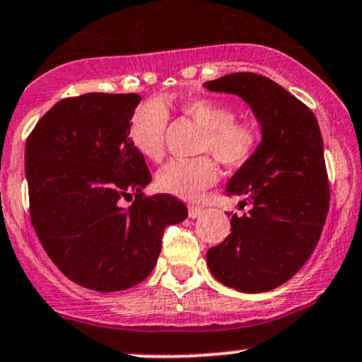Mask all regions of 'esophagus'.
I'll return each mask as SVG.
<instances>
[{
  "instance_id": "obj_1",
  "label": "esophagus",
  "mask_w": 362,
  "mask_h": 362,
  "mask_svg": "<svg viewBox=\"0 0 362 362\" xmlns=\"http://www.w3.org/2000/svg\"><path fill=\"white\" fill-rule=\"evenodd\" d=\"M203 214V206H198V205H192L188 209V215L192 218H197V217H200V215Z\"/></svg>"
}]
</instances>
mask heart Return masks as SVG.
I'll list each match as a JSON object with an SVG mask.
<instances>
[{"mask_svg":"<svg viewBox=\"0 0 362 362\" xmlns=\"http://www.w3.org/2000/svg\"><path fill=\"white\" fill-rule=\"evenodd\" d=\"M176 109L203 129L198 152H210L227 168H239L257 153L262 138L258 124L246 117H235L229 104L197 97L181 100ZM168 121V109L159 100L141 104L133 115L129 138L136 152L147 160H159L164 153ZM215 181L217 165L209 157L170 160L156 176L159 189L182 200H197Z\"/></svg>","mask_w":362,"mask_h":362,"instance_id":"b5f03b06","label":"heart"}]
</instances>
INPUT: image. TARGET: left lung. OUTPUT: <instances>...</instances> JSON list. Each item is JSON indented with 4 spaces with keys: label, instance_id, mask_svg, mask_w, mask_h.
<instances>
[{
    "label": "left lung",
    "instance_id": "8db88e82",
    "mask_svg": "<svg viewBox=\"0 0 362 362\" xmlns=\"http://www.w3.org/2000/svg\"><path fill=\"white\" fill-rule=\"evenodd\" d=\"M250 104L263 140L230 177L227 197L251 209L230 218V234L206 251L218 282L241 292H265L296 275L318 245L330 203L323 138L306 104L274 80L233 73L206 82Z\"/></svg>",
    "mask_w": 362,
    "mask_h": 362
}]
</instances>
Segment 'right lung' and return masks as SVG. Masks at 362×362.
Returning a JSON list of instances; mask_svg holds the SVG:
<instances>
[{"label": "right lung", "mask_w": 362, "mask_h": 362, "mask_svg": "<svg viewBox=\"0 0 362 362\" xmlns=\"http://www.w3.org/2000/svg\"><path fill=\"white\" fill-rule=\"evenodd\" d=\"M138 93L92 92L54 104L25 144L30 221L54 265L99 292L136 286L156 267L162 234L188 217L173 194L145 197L150 170L133 147ZM136 194L129 209L119 205Z\"/></svg>", "instance_id": "add662e5"}]
</instances>
